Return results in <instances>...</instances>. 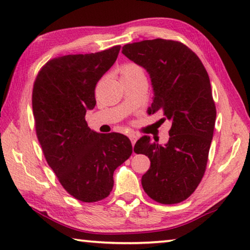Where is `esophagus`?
Segmentation results:
<instances>
[{"mask_svg": "<svg viewBox=\"0 0 250 250\" xmlns=\"http://www.w3.org/2000/svg\"><path fill=\"white\" fill-rule=\"evenodd\" d=\"M128 137H129L130 142H132V145H133V147H134L135 143H136V141H137V136H136V135H135V134H129Z\"/></svg>", "mask_w": 250, "mask_h": 250, "instance_id": "34e87169", "label": "esophagus"}]
</instances>
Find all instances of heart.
I'll use <instances>...</instances> for the list:
<instances>
[{"label": "heart", "mask_w": 250, "mask_h": 250, "mask_svg": "<svg viewBox=\"0 0 250 250\" xmlns=\"http://www.w3.org/2000/svg\"><path fill=\"white\" fill-rule=\"evenodd\" d=\"M120 73L122 76V80H130V79H136V77L145 76V72L142 66L133 63L127 62L123 64L120 68Z\"/></svg>", "instance_id": "heart-1"}]
</instances>
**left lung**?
Masks as SVG:
<instances>
[{
    "mask_svg": "<svg viewBox=\"0 0 250 250\" xmlns=\"http://www.w3.org/2000/svg\"><path fill=\"white\" fill-rule=\"evenodd\" d=\"M122 53L150 76L148 114L159 112L171 122L167 144L143 136L134 146L150 161L143 188L155 202L178 204L194 193L206 170L216 121L209 76L199 57L178 41L146 40L124 45Z\"/></svg>",
    "mask_w": 250,
    "mask_h": 250,
    "instance_id": "obj_1",
    "label": "left lung"
}]
</instances>
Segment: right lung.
I'll use <instances>...</instances> for the list:
<instances>
[{"mask_svg":"<svg viewBox=\"0 0 250 250\" xmlns=\"http://www.w3.org/2000/svg\"><path fill=\"white\" fill-rule=\"evenodd\" d=\"M121 46L50 60L40 69L32 93L39 142L48 166L73 197L95 203L107 197L113 174L133 153L120 133L101 134L85 121L96 105L97 82L115 63Z\"/></svg>","mask_w":250,"mask_h":250,"instance_id":"obj_1","label":"right lung"}]
</instances>
